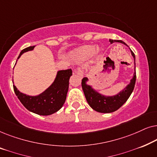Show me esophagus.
<instances>
[{
  "mask_svg": "<svg viewBox=\"0 0 157 157\" xmlns=\"http://www.w3.org/2000/svg\"><path fill=\"white\" fill-rule=\"evenodd\" d=\"M74 72L77 74L79 76H83V71L81 68H76V69L74 70Z\"/></svg>",
  "mask_w": 157,
  "mask_h": 157,
  "instance_id": "1",
  "label": "esophagus"
}]
</instances>
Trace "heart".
<instances>
[{
    "label": "heart",
    "instance_id": "obj_1",
    "mask_svg": "<svg viewBox=\"0 0 157 157\" xmlns=\"http://www.w3.org/2000/svg\"><path fill=\"white\" fill-rule=\"evenodd\" d=\"M96 51V48L94 46H86L78 49L76 53V55L79 58L86 59L93 56Z\"/></svg>",
    "mask_w": 157,
    "mask_h": 157
}]
</instances>
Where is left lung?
Returning <instances> with one entry per match:
<instances>
[{"instance_id": "obj_1", "label": "left lung", "mask_w": 157, "mask_h": 157, "mask_svg": "<svg viewBox=\"0 0 157 157\" xmlns=\"http://www.w3.org/2000/svg\"><path fill=\"white\" fill-rule=\"evenodd\" d=\"M111 44L113 42H120L122 44L126 45L124 41L121 40H109ZM127 46V45H126ZM132 55L134 58L135 63V55L132 51ZM136 71L134 74V77L131 80V83L128 84L126 88L123 91L120 92L117 96H111V97H106L101 95L97 92L91 89L90 86L86 85V81L88 78L84 77L81 81V86H82L83 93H84L86 99L88 104L94 110L101 113H111L117 111L125 103L129 96L132 94L133 90L134 89L135 83H136Z\"/></svg>"}]
</instances>
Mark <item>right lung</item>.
I'll return each instance as SVG.
<instances>
[{"label":"right lung","instance_id":"obj_1","mask_svg":"<svg viewBox=\"0 0 157 157\" xmlns=\"http://www.w3.org/2000/svg\"><path fill=\"white\" fill-rule=\"evenodd\" d=\"M34 46H29L21 51V54L28 51L33 50ZM72 70H61L58 72L56 78L53 84L44 93L37 96H29L21 93L13 85V90L23 106L28 110L36 114L47 116L56 113L63 106L68 90L70 76Z\"/></svg>","mask_w":157,"mask_h":157}]
</instances>
